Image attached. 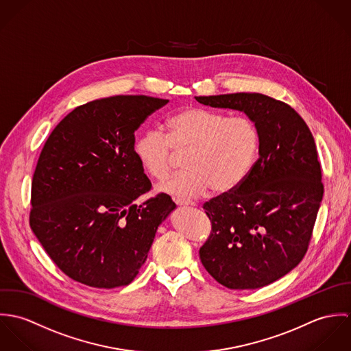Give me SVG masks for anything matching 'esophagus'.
<instances>
[{"label": "esophagus", "mask_w": 351, "mask_h": 351, "mask_svg": "<svg viewBox=\"0 0 351 351\" xmlns=\"http://www.w3.org/2000/svg\"><path fill=\"white\" fill-rule=\"evenodd\" d=\"M174 202H176L178 206H195V202H192V201L181 200V199H174Z\"/></svg>", "instance_id": "esophagus-1"}]
</instances>
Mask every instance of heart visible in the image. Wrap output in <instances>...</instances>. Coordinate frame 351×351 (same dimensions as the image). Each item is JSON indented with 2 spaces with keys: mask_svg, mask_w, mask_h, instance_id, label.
<instances>
[{
  "mask_svg": "<svg viewBox=\"0 0 351 351\" xmlns=\"http://www.w3.org/2000/svg\"><path fill=\"white\" fill-rule=\"evenodd\" d=\"M167 132L156 128L142 132L134 152L151 178L160 181L170 173L176 154H185L186 167L158 189L192 199L212 188L227 193L246 178L258 149V131L249 117L226 114L199 106H188L166 120Z\"/></svg>",
  "mask_w": 351,
  "mask_h": 351,
  "instance_id": "b5f03b06",
  "label": "heart"
}]
</instances>
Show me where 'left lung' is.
I'll list each match as a JSON object with an SVG mask.
<instances>
[{
    "mask_svg": "<svg viewBox=\"0 0 351 351\" xmlns=\"http://www.w3.org/2000/svg\"><path fill=\"white\" fill-rule=\"evenodd\" d=\"M195 99L246 113L259 141L242 184L204 204L212 232L201 262L230 289L266 287L300 263L311 241L324 192L313 136L293 108L261 93Z\"/></svg>",
    "mask_w": 351,
    "mask_h": 351,
    "instance_id": "obj_1",
    "label": "left lung"
}]
</instances>
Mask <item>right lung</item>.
<instances>
[{
  "label": "right lung",
  "mask_w": 351,
  "mask_h": 351,
  "mask_svg": "<svg viewBox=\"0 0 351 351\" xmlns=\"http://www.w3.org/2000/svg\"><path fill=\"white\" fill-rule=\"evenodd\" d=\"M169 100L113 96L77 106L40 152L29 224L55 265L81 284L128 285L146 262L167 195L138 205L151 182L135 156V131Z\"/></svg>",
  "instance_id": "right-lung-1"
}]
</instances>
